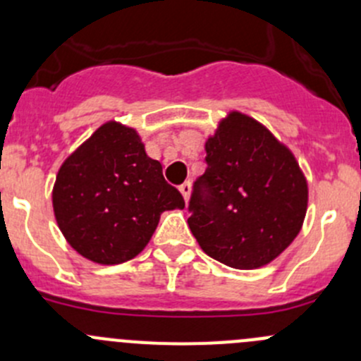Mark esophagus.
<instances>
[{"label":"esophagus","instance_id":"1","mask_svg":"<svg viewBox=\"0 0 361 361\" xmlns=\"http://www.w3.org/2000/svg\"><path fill=\"white\" fill-rule=\"evenodd\" d=\"M180 192H181V195H183L185 201H188V197H190V192H192L190 181H185V183H181L180 185Z\"/></svg>","mask_w":361,"mask_h":361}]
</instances>
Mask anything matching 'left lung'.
<instances>
[{"label": "left lung", "instance_id": "8db88e82", "mask_svg": "<svg viewBox=\"0 0 361 361\" xmlns=\"http://www.w3.org/2000/svg\"><path fill=\"white\" fill-rule=\"evenodd\" d=\"M204 160L188 202V227L204 253L234 269L274 260L307 209V183L292 152L257 120L232 111L206 141Z\"/></svg>", "mask_w": 361, "mask_h": 361}]
</instances>
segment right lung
I'll return each mask as SVG.
<instances>
[{"label":"right lung","instance_id":"1","mask_svg":"<svg viewBox=\"0 0 361 361\" xmlns=\"http://www.w3.org/2000/svg\"><path fill=\"white\" fill-rule=\"evenodd\" d=\"M52 204L69 245L103 265L136 257L154 235L160 213L185 207L136 130L116 122L101 126L64 160Z\"/></svg>","mask_w":361,"mask_h":361}]
</instances>
